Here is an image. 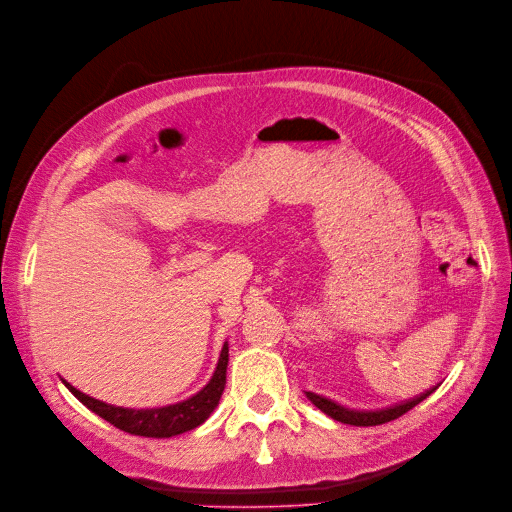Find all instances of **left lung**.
Listing matches in <instances>:
<instances>
[{
	"instance_id": "1",
	"label": "left lung",
	"mask_w": 512,
	"mask_h": 512,
	"mask_svg": "<svg viewBox=\"0 0 512 512\" xmlns=\"http://www.w3.org/2000/svg\"><path fill=\"white\" fill-rule=\"evenodd\" d=\"M439 388V384L426 390L424 394L415 396V399H409L405 403H399V405H392V407H386V409H377V411H356V409H346L342 405H337L329 399H325V396L320 394H314V392H306L308 399L323 411L327 413L329 418L337 420V422H344V424H352V426H377V424H386V422H392L396 418H401L403 413H407L409 409H413L418 403H422L426 396H430L434 390Z\"/></svg>"
}]
</instances>
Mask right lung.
<instances>
[{"instance_id": "right-lung-1", "label": "right lung", "mask_w": 512, "mask_h": 512, "mask_svg": "<svg viewBox=\"0 0 512 512\" xmlns=\"http://www.w3.org/2000/svg\"><path fill=\"white\" fill-rule=\"evenodd\" d=\"M225 371H227V344L221 348V356L217 369L208 382L198 394L192 399H187L177 405H168L160 409H124V407H113L103 401L90 399L88 394L75 390L71 384L65 386L75 394V399L82 401L90 411L101 415L103 420L113 424L116 428L137 434V437H151V439H166L175 437V434H183L187 430H194L200 426L208 415L213 413L217 407L223 388H225Z\"/></svg>"}]
</instances>
